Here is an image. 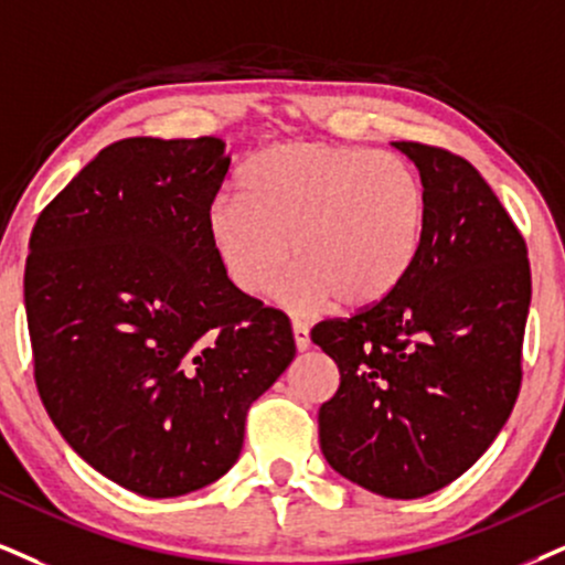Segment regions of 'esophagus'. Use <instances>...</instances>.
I'll return each mask as SVG.
<instances>
[{"mask_svg": "<svg viewBox=\"0 0 565 565\" xmlns=\"http://www.w3.org/2000/svg\"><path fill=\"white\" fill-rule=\"evenodd\" d=\"M294 340L298 351H309L311 348V338H309V327L303 322H294Z\"/></svg>", "mask_w": 565, "mask_h": 565, "instance_id": "obj_1", "label": "esophagus"}]
</instances>
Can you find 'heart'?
Instances as JSON below:
<instances>
[{
  "label": "heart",
  "mask_w": 565,
  "mask_h": 565,
  "mask_svg": "<svg viewBox=\"0 0 565 565\" xmlns=\"http://www.w3.org/2000/svg\"><path fill=\"white\" fill-rule=\"evenodd\" d=\"M427 225L424 188L406 162L356 146L280 143L243 167L238 196L206 212V235L227 280L267 296L290 264L294 311L366 309L414 267Z\"/></svg>",
  "instance_id": "heart-1"
}]
</instances>
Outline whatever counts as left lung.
Masks as SVG:
<instances>
[{
  "label": "left lung",
  "instance_id": "obj_1",
  "mask_svg": "<svg viewBox=\"0 0 565 565\" xmlns=\"http://www.w3.org/2000/svg\"><path fill=\"white\" fill-rule=\"evenodd\" d=\"M419 170L427 225L398 288L311 340L340 387L319 408L327 463L382 498L443 490L511 416L532 301L526 243L487 180L435 146L393 143Z\"/></svg>",
  "mask_w": 565,
  "mask_h": 565
}]
</instances>
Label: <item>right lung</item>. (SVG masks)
Wrapping results in <instances>:
<instances>
[{
  "label": "right lung",
  "instance_id": "1",
  "mask_svg": "<svg viewBox=\"0 0 565 565\" xmlns=\"http://www.w3.org/2000/svg\"><path fill=\"white\" fill-rule=\"evenodd\" d=\"M227 170L222 138H122L31 233L41 401L83 461L143 498L230 471L250 403L296 356L288 317L241 294L209 243Z\"/></svg>",
  "mask_w": 565,
  "mask_h": 565
}]
</instances>
